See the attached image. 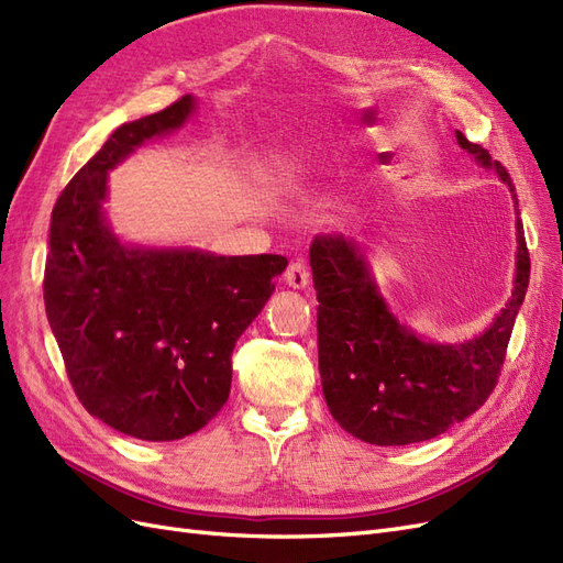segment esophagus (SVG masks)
I'll use <instances>...</instances> for the list:
<instances>
[{
	"instance_id": "1",
	"label": "esophagus",
	"mask_w": 563,
	"mask_h": 563,
	"mask_svg": "<svg viewBox=\"0 0 563 563\" xmlns=\"http://www.w3.org/2000/svg\"><path fill=\"white\" fill-rule=\"evenodd\" d=\"M284 282L291 288H305L310 284V269L302 261H296L286 267L284 272Z\"/></svg>"
}]
</instances>
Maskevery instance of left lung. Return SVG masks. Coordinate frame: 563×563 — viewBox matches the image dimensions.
<instances>
[{"label": "left lung", "instance_id": "1", "mask_svg": "<svg viewBox=\"0 0 563 563\" xmlns=\"http://www.w3.org/2000/svg\"><path fill=\"white\" fill-rule=\"evenodd\" d=\"M457 145L515 185L488 152L455 131ZM519 207V203H517ZM517 277L490 327L455 345L430 343L389 312L360 244L319 234L310 246L317 288V347L323 399L340 428L376 446H406L444 434L493 391L523 302L531 258L517 209Z\"/></svg>", "mask_w": 563, "mask_h": 563}]
</instances>
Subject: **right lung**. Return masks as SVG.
I'll return each instance as SVG.
<instances>
[{
  "instance_id": "add662e5",
  "label": "right lung",
  "mask_w": 563,
  "mask_h": 563,
  "mask_svg": "<svg viewBox=\"0 0 563 563\" xmlns=\"http://www.w3.org/2000/svg\"><path fill=\"white\" fill-rule=\"evenodd\" d=\"M192 112L183 96L119 126L51 213L44 305L67 378L93 418L143 441L183 439L218 416L234 343L288 265L272 253L126 246L108 228V172Z\"/></svg>"
}]
</instances>
